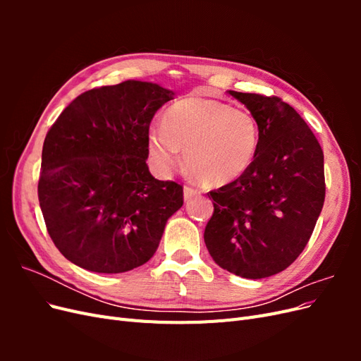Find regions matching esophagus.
Masks as SVG:
<instances>
[{
  "label": "esophagus",
  "mask_w": 361,
  "mask_h": 361,
  "mask_svg": "<svg viewBox=\"0 0 361 361\" xmlns=\"http://www.w3.org/2000/svg\"><path fill=\"white\" fill-rule=\"evenodd\" d=\"M199 194H200V191L192 188V187H185L183 188V199L185 200H191L192 197H195V195H199Z\"/></svg>",
  "instance_id": "esophagus-1"
}]
</instances>
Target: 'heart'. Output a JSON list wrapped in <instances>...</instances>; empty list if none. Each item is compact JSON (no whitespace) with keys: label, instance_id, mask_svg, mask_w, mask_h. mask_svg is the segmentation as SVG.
I'll list each match as a JSON object with an SVG mask.
<instances>
[{"label":"heart","instance_id":"1","mask_svg":"<svg viewBox=\"0 0 361 361\" xmlns=\"http://www.w3.org/2000/svg\"><path fill=\"white\" fill-rule=\"evenodd\" d=\"M259 145L255 117L209 97H185L162 116V128L147 134V152L159 170L185 164L209 187L238 179L253 162Z\"/></svg>","mask_w":361,"mask_h":361}]
</instances>
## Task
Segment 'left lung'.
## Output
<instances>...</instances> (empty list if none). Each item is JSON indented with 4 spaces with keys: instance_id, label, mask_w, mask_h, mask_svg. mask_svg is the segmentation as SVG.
<instances>
[{
    "instance_id": "8db88e82",
    "label": "left lung",
    "mask_w": 361,
    "mask_h": 361,
    "mask_svg": "<svg viewBox=\"0 0 361 361\" xmlns=\"http://www.w3.org/2000/svg\"><path fill=\"white\" fill-rule=\"evenodd\" d=\"M259 128L251 166L209 191L204 244L216 265L244 279L286 269L307 245L325 199L324 154L312 129L277 96L228 90Z\"/></svg>"
}]
</instances>
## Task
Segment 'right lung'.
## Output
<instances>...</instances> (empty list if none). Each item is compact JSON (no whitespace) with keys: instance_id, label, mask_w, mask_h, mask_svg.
I'll list each match as a JSON object with an SVG mask.
<instances>
[{"instance_id":"add662e5","label":"right lung","mask_w":361,"mask_h":361,"mask_svg":"<svg viewBox=\"0 0 361 361\" xmlns=\"http://www.w3.org/2000/svg\"><path fill=\"white\" fill-rule=\"evenodd\" d=\"M164 87L128 80L84 92L51 126L42 150L39 203L60 253L80 268L118 274L155 255L182 185L152 176L147 134Z\"/></svg>"}]
</instances>
